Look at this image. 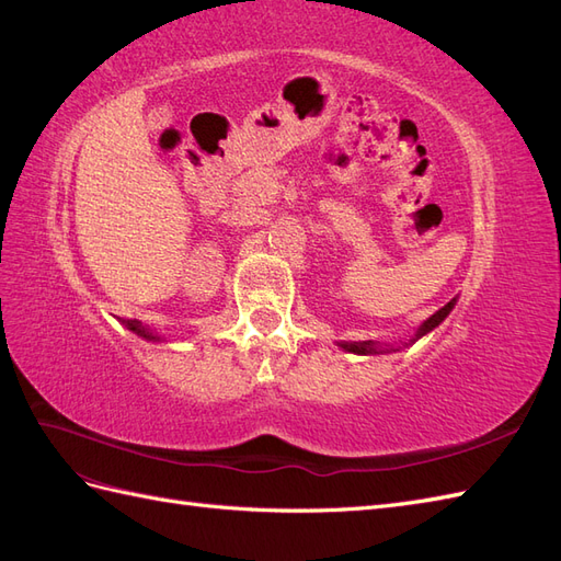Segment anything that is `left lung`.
I'll return each instance as SVG.
<instances>
[{
	"label": "left lung",
	"instance_id": "8db88e82",
	"mask_svg": "<svg viewBox=\"0 0 561 561\" xmlns=\"http://www.w3.org/2000/svg\"><path fill=\"white\" fill-rule=\"evenodd\" d=\"M454 309V299L449 301V304H445L443 309H439L437 313H433L426 322H423V325L419 328V332H416V339L419 336H423V334H428L433 328H437L439 322H443L447 316H449V311ZM342 348H346V351H351V353H360V355H365V353H379L381 348H377V344L375 342H344V344H339Z\"/></svg>",
	"mask_w": 561,
	"mask_h": 561
}]
</instances>
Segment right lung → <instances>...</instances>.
Listing matches in <instances>:
<instances>
[{"instance_id": "1", "label": "right lung", "mask_w": 561, "mask_h": 561, "mask_svg": "<svg viewBox=\"0 0 561 561\" xmlns=\"http://www.w3.org/2000/svg\"><path fill=\"white\" fill-rule=\"evenodd\" d=\"M124 325L128 328V330H133L135 334H140V336H145V339H157L154 334H151L147 328H142V322H138V320H124Z\"/></svg>"}]
</instances>
